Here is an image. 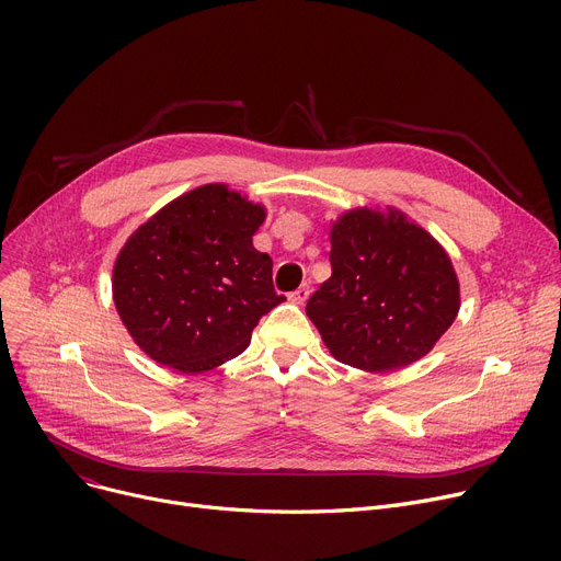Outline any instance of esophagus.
I'll return each mask as SVG.
<instances>
[{
	"label": "esophagus",
	"mask_w": 561,
	"mask_h": 561,
	"mask_svg": "<svg viewBox=\"0 0 561 561\" xmlns=\"http://www.w3.org/2000/svg\"><path fill=\"white\" fill-rule=\"evenodd\" d=\"M309 293H311V288H309L307 284H302L298 290H293V293H290L288 300H290L293 305H305V302L309 300Z\"/></svg>",
	"instance_id": "esophagus-1"
}]
</instances>
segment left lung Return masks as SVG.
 Returning a JSON list of instances; mask_svg holds the SVG:
<instances>
[{"label":"left lung","mask_w":561,"mask_h":561,"mask_svg":"<svg viewBox=\"0 0 561 561\" xmlns=\"http://www.w3.org/2000/svg\"><path fill=\"white\" fill-rule=\"evenodd\" d=\"M332 277L307 316L341 364L389 373L425 357L459 313L448 252L402 211H345L330 229Z\"/></svg>","instance_id":"8db88e82"}]
</instances>
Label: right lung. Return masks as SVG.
Masks as SVG:
<instances>
[{"label":"right lung","mask_w":561,"mask_h":561,"mask_svg":"<svg viewBox=\"0 0 561 561\" xmlns=\"http://www.w3.org/2000/svg\"><path fill=\"white\" fill-rule=\"evenodd\" d=\"M263 220L261 204L204 184L129 236L113 265V302L147 357L195 375L250 345L259 318L286 300L273 259L252 245Z\"/></svg>","instance_id":"right-lung-1"}]
</instances>
